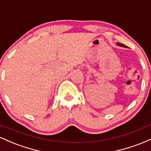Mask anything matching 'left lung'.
<instances>
[{
    "label": "left lung",
    "instance_id": "left-lung-1",
    "mask_svg": "<svg viewBox=\"0 0 151 151\" xmlns=\"http://www.w3.org/2000/svg\"><path fill=\"white\" fill-rule=\"evenodd\" d=\"M117 45L119 46H121V47H127V46H126L124 44H121V43H117Z\"/></svg>",
    "mask_w": 151,
    "mask_h": 151
}]
</instances>
